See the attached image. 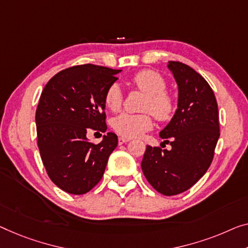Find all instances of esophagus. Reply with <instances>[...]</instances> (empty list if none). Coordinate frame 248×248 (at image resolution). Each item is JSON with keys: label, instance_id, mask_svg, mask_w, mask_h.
<instances>
[{"label": "esophagus", "instance_id": "obj_1", "mask_svg": "<svg viewBox=\"0 0 248 248\" xmlns=\"http://www.w3.org/2000/svg\"><path fill=\"white\" fill-rule=\"evenodd\" d=\"M128 141H129L128 138H124V137H119V138H118V142H119V145H124V143Z\"/></svg>", "mask_w": 248, "mask_h": 248}]
</instances>
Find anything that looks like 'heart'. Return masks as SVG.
<instances>
[{
	"label": "heart",
	"instance_id": "b5f03b06",
	"mask_svg": "<svg viewBox=\"0 0 248 248\" xmlns=\"http://www.w3.org/2000/svg\"><path fill=\"white\" fill-rule=\"evenodd\" d=\"M131 83L139 91L147 94L142 114L123 113L114 118V131L124 138H137L153 128L151 112L157 120L169 121L176 112L177 105L173 95L166 91L167 82L164 77L154 70H141L131 78ZM123 91L119 84L112 83L105 93V105L113 112L119 111L123 106Z\"/></svg>",
	"mask_w": 248,
	"mask_h": 248
}]
</instances>
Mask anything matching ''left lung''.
I'll list each match as a JSON object with an SVG mask.
<instances>
[{
    "label": "left lung",
    "mask_w": 248,
    "mask_h": 248,
    "mask_svg": "<svg viewBox=\"0 0 248 248\" xmlns=\"http://www.w3.org/2000/svg\"><path fill=\"white\" fill-rule=\"evenodd\" d=\"M168 68L178 84V109L159 136L171 140V150L147 146L141 169L158 193L173 196L205 175L220 134L218 106L208 82L182 62L169 61Z\"/></svg>",
    "instance_id": "8db88e82"
}]
</instances>
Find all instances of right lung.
Masks as SVG:
<instances>
[{
    "instance_id": "right-lung-1",
    "label": "right lung",
    "mask_w": 248,
    "mask_h": 248,
    "mask_svg": "<svg viewBox=\"0 0 248 248\" xmlns=\"http://www.w3.org/2000/svg\"><path fill=\"white\" fill-rule=\"evenodd\" d=\"M119 72L94 64L70 66L43 89L35 112L38 147L47 176L66 193L90 191L118 145L112 132L93 143L87 131L106 132L105 93Z\"/></svg>"
}]
</instances>
